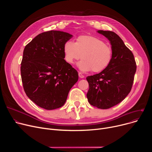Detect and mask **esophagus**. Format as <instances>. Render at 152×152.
<instances>
[{
	"label": "esophagus",
	"instance_id": "obj_1",
	"mask_svg": "<svg viewBox=\"0 0 152 152\" xmlns=\"http://www.w3.org/2000/svg\"><path fill=\"white\" fill-rule=\"evenodd\" d=\"M78 75H79V77L80 78H84V76L81 73V72H79V73H78Z\"/></svg>",
	"mask_w": 152,
	"mask_h": 152
}]
</instances>
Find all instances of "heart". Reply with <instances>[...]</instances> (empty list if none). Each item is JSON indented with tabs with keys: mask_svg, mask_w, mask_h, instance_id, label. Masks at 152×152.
Returning <instances> with one entry per match:
<instances>
[{
	"mask_svg": "<svg viewBox=\"0 0 152 152\" xmlns=\"http://www.w3.org/2000/svg\"><path fill=\"white\" fill-rule=\"evenodd\" d=\"M65 60L74 64L79 58L78 68L83 71L92 69L99 73L105 69L113 59V49L102 39L92 36H80L75 42L67 41L63 45Z\"/></svg>",
	"mask_w": 152,
	"mask_h": 152,
	"instance_id": "b5f03b06",
	"label": "heart"
}]
</instances>
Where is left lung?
<instances>
[{"label": "left lung", "mask_w": 152, "mask_h": 152, "mask_svg": "<svg viewBox=\"0 0 152 152\" xmlns=\"http://www.w3.org/2000/svg\"><path fill=\"white\" fill-rule=\"evenodd\" d=\"M97 32L110 41L113 59L105 69L86 77L89 86L87 98L91 105L108 109L123 101L131 92L137 66L133 53L120 37L110 31Z\"/></svg>", "instance_id": "1"}]
</instances>
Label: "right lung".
<instances>
[{
    "label": "right lung",
    "mask_w": 152,
    "mask_h": 152,
    "mask_svg": "<svg viewBox=\"0 0 152 152\" xmlns=\"http://www.w3.org/2000/svg\"><path fill=\"white\" fill-rule=\"evenodd\" d=\"M72 37L63 31L44 32L24 49L21 63L24 90L31 101L45 110L65 104L78 80L77 71L64 59L63 45Z\"/></svg>",
    "instance_id": "obj_1"
}]
</instances>
